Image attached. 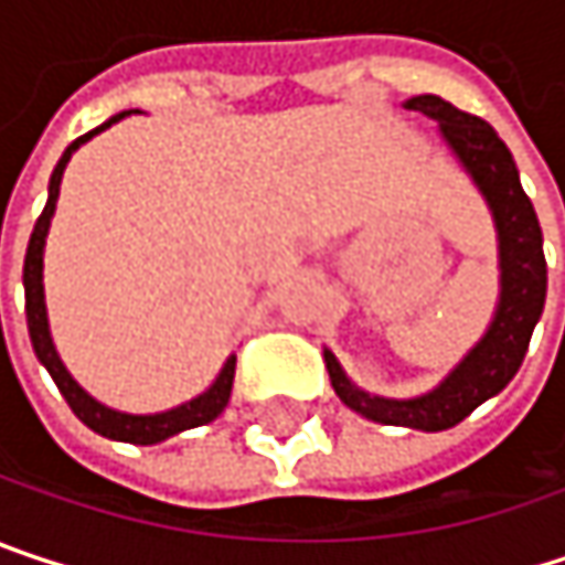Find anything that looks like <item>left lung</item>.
<instances>
[{
  "instance_id": "left-lung-1",
  "label": "left lung",
  "mask_w": 565,
  "mask_h": 565,
  "mask_svg": "<svg viewBox=\"0 0 565 565\" xmlns=\"http://www.w3.org/2000/svg\"><path fill=\"white\" fill-rule=\"evenodd\" d=\"M408 110H418L431 120H438L441 137L458 153L465 170L484 192L501 238V303L494 313L491 330L484 340L465 356V363L428 395L418 398H380V395L356 390L337 356L323 350L327 373L337 395L356 408L360 415L383 422V425H408L422 431H441L468 418L481 402L498 395L516 376L533 327L543 313L546 300V258H543V232L533 212L530 195L520 185V175L513 167V157L504 140L494 134V127L475 114L458 110L455 104L422 94L405 100Z\"/></svg>"
}]
</instances>
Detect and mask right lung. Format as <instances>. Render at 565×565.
Returning <instances> with one entry per match:
<instances>
[{
	"mask_svg": "<svg viewBox=\"0 0 565 565\" xmlns=\"http://www.w3.org/2000/svg\"><path fill=\"white\" fill-rule=\"evenodd\" d=\"M130 110L110 117L107 124H100L97 130L77 137L64 157L57 160L55 172H52V182H49V202H45V212L39 215L35 228H32V238H29V252H25V268H22V281H25V317H29V337H32V347H35V356L45 363V370L52 373L55 386L61 390V395L67 398L71 412L87 425L94 428L97 435L104 438H117V441H130V445H157L163 438H170L175 431H185V428H195V425H205L212 422L215 415H222V408L228 405V395H232V380H235V356H228V363L222 366L218 380L212 383L209 393H202L199 398L179 405V408H170V412H160V415H127V412H114L107 405H100L97 398L84 393L71 373L64 370V363L57 360L55 343H52V333H49V313H45V287H42V252H45V235H49V225H52V215H55V202H57V189H61V175H64V167L71 160V153L90 140L94 134L107 130L110 124L124 120Z\"/></svg>",
	"mask_w": 565,
	"mask_h": 565,
	"instance_id": "obj_1",
	"label": "right lung"
}]
</instances>
